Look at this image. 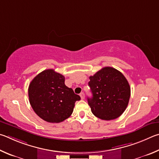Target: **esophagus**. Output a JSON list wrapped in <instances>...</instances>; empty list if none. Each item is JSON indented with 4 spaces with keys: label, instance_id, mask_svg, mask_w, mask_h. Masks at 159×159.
<instances>
[{
    "label": "esophagus",
    "instance_id": "34e87169",
    "mask_svg": "<svg viewBox=\"0 0 159 159\" xmlns=\"http://www.w3.org/2000/svg\"><path fill=\"white\" fill-rule=\"evenodd\" d=\"M80 97H81V98L82 99H84V92H82L80 94Z\"/></svg>",
    "mask_w": 159,
    "mask_h": 159
}]
</instances>
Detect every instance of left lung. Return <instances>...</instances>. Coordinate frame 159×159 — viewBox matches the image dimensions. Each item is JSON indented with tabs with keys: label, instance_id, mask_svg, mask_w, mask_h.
<instances>
[{
	"label": "left lung",
	"instance_id": "1",
	"mask_svg": "<svg viewBox=\"0 0 159 159\" xmlns=\"http://www.w3.org/2000/svg\"><path fill=\"white\" fill-rule=\"evenodd\" d=\"M89 79L93 97L87 100L93 115L106 121L120 116L130 96V85L124 75L112 67H105Z\"/></svg>",
	"mask_w": 159,
	"mask_h": 159
}]
</instances>
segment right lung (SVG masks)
I'll return each mask as SVG.
<instances>
[{"mask_svg":"<svg viewBox=\"0 0 159 159\" xmlns=\"http://www.w3.org/2000/svg\"><path fill=\"white\" fill-rule=\"evenodd\" d=\"M29 98L33 110L41 119L60 123L72 115L80 96L65 84L63 75L53 69L45 70L30 83Z\"/></svg>","mask_w":159,"mask_h":159,"instance_id":"obj_1","label":"right lung"}]
</instances>
